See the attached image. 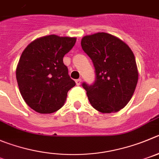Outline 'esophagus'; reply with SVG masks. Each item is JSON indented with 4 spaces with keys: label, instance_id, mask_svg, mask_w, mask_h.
<instances>
[{
    "label": "esophagus",
    "instance_id": "esophagus-1",
    "mask_svg": "<svg viewBox=\"0 0 159 159\" xmlns=\"http://www.w3.org/2000/svg\"><path fill=\"white\" fill-rule=\"evenodd\" d=\"M75 82H76L77 85H80V84H81V79L80 78V79L75 80Z\"/></svg>",
    "mask_w": 159,
    "mask_h": 159
}]
</instances>
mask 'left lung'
<instances>
[{"label": "left lung", "instance_id": "left-lung-1", "mask_svg": "<svg viewBox=\"0 0 159 159\" xmlns=\"http://www.w3.org/2000/svg\"><path fill=\"white\" fill-rule=\"evenodd\" d=\"M81 44L96 70L94 84H82L90 103L101 113L118 112L131 100L137 84L133 51L121 39L104 32L83 37Z\"/></svg>", "mask_w": 159, "mask_h": 159}]
</instances>
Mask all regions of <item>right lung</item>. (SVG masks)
<instances>
[{"mask_svg":"<svg viewBox=\"0 0 159 159\" xmlns=\"http://www.w3.org/2000/svg\"><path fill=\"white\" fill-rule=\"evenodd\" d=\"M76 38L52 34L30 43L16 67V79L26 104L40 114L56 112L64 105L75 82L70 78L63 58Z\"/></svg>","mask_w":159,"mask_h":159,"instance_id":"1","label":"right lung"}]
</instances>
